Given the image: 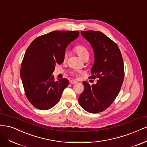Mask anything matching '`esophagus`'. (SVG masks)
Wrapping results in <instances>:
<instances>
[{
  "label": "esophagus",
  "instance_id": "esophagus-1",
  "mask_svg": "<svg viewBox=\"0 0 147 147\" xmlns=\"http://www.w3.org/2000/svg\"><path fill=\"white\" fill-rule=\"evenodd\" d=\"M69 82H70L71 84H76V83H78V82H77V81H76L75 80H73V79H72V80H70Z\"/></svg>",
  "mask_w": 147,
  "mask_h": 147
}]
</instances>
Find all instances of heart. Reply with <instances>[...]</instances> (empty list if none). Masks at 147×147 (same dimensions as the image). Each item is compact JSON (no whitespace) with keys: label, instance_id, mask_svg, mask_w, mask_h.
<instances>
[{"label":"heart","instance_id":"heart-1","mask_svg":"<svg viewBox=\"0 0 147 147\" xmlns=\"http://www.w3.org/2000/svg\"><path fill=\"white\" fill-rule=\"evenodd\" d=\"M74 50L76 53V54L80 57L82 59L85 57L89 55L88 49H87V48H86V47L82 45L76 46V47H74ZM66 57H67V54H65V58Z\"/></svg>","mask_w":147,"mask_h":147}]
</instances>
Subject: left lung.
<instances>
[{"mask_svg": "<svg viewBox=\"0 0 147 147\" xmlns=\"http://www.w3.org/2000/svg\"><path fill=\"white\" fill-rule=\"evenodd\" d=\"M80 33L94 53L90 78L99 80L92 86L83 82L85 88L79 97V103L88 112L99 113L106 109L119 93L125 76L123 61L117 45L101 32Z\"/></svg>", "mask_w": 147, "mask_h": 147, "instance_id": "left-lung-1", "label": "left lung"}]
</instances>
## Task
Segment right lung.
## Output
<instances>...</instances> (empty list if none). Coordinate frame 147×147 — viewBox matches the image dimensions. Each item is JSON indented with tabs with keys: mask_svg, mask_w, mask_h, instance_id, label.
<instances>
[{
	"mask_svg": "<svg viewBox=\"0 0 147 147\" xmlns=\"http://www.w3.org/2000/svg\"><path fill=\"white\" fill-rule=\"evenodd\" d=\"M79 35L78 31H53L37 37L27 48L20 75L26 96L36 108L48 110L59 102L69 80H55L52 74L55 65L64 61L68 45Z\"/></svg>",
	"mask_w": 147,
	"mask_h": 147,
	"instance_id": "right-lung-1",
	"label": "right lung"
}]
</instances>
